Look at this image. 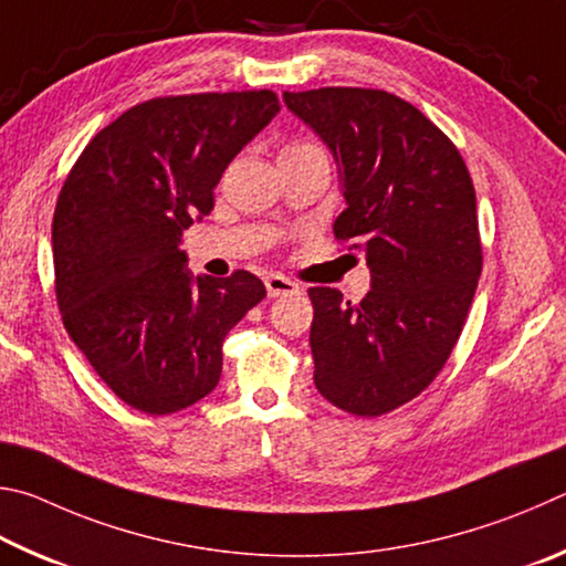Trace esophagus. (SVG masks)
<instances>
[{
  "label": "esophagus",
  "instance_id": "34e87169",
  "mask_svg": "<svg viewBox=\"0 0 566 566\" xmlns=\"http://www.w3.org/2000/svg\"><path fill=\"white\" fill-rule=\"evenodd\" d=\"M265 291L271 298H277V295H291V293H298V283H293L291 277L285 275H277V273H271L265 277Z\"/></svg>",
  "mask_w": 566,
  "mask_h": 566
}]
</instances>
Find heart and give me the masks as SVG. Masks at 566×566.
<instances>
[{
  "label": "heart",
  "instance_id": "1",
  "mask_svg": "<svg viewBox=\"0 0 566 566\" xmlns=\"http://www.w3.org/2000/svg\"><path fill=\"white\" fill-rule=\"evenodd\" d=\"M311 151H321V148L311 142H291L281 148V156H298V154H311Z\"/></svg>",
  "mask_w": 566,
  "mask_h": 566
}]
</instances>
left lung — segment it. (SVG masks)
<instances>
[{
	"label": "left lung",
	"mask_w": 566,
	"mask_h": 566,
	"mask_svg": "<svg viewBox=\"0 0 566 566\" xmlns=\"http://www.w3.org/2000/svg\"><path fill=\"white\" fill-rule=\"evenodd\" d=\"M283 102L331 148L345 198L333 233L370 268L360 303L308 291L315 388L378 418L438 378L462 333L482 273L472 178L450 138L400 96L328 86Z\"/></svg>",
	"instance_id": "left-lung-1"
}]
</instances>
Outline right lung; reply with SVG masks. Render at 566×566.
I'll return each mask as SVG.
<instances>
[{
    "mask_svg": "<svg viewBox=\"0 0 566 566\" xmlns=\"http://www.w3.org/2000/svg\"><path fill=\"white\" fill-rule=\"evenodd\" d=\"M277 112L268 88L151 98L102 128L66 176L52 223L59 311L98 378L138 412L206 398L228 331L265 298L248 271L193 277L181 241Z\"/></svg>",
    "mask_w": 566,
    "mask_h": 566,
    "instance_id": "1",
    "label": "right lung"
}]
</instances>
